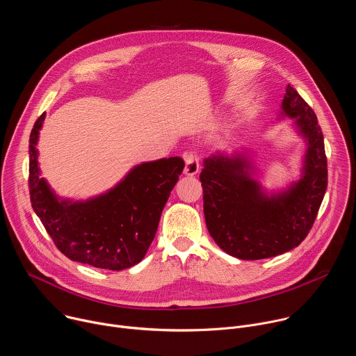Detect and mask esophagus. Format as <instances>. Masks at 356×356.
<instances>
[{
    "label": "esophagus",
    "instance_id": "34e87169",
    "mask_svg": "<svg viewBox=\"0 0 356 356\" xmlns=\"http://www.w3.org/2000/svg\"><path fill=\"white\" fill-rule=\"evenodd\" d=\"M184 161H186V166H184V173L187 176H194L198 173L200 170V162H198V155L195 150H186L184 152Z\"/></svg>",
    "mask_w": 356,
    "mask_h": 356
}]
</instances>
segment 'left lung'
Instances as JSON below:
<instances>
[{
  "mask_svg": "<svg viewBox=\"0 0 356 356\" xmlns=\"http://www.w3.org/2000/svg\"><path fill=\"white\" fill-rule=\"evenodd\" d=\"M282 110L296 120L307 140L297 183L269 197L250 177L248 159L222 154L204 159L200 173L207 229L224 252L238 259L272 258L298 246L309 235L327 190L324 136L314 111L290 84Z\"/></svg>",
  "mask_w": 356,
  "mask_h": 356,
  "instance_id": "8db88e82",
  "label": "left lung"
}]
</instances>
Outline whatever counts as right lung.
Masks as SVG:
<instances>
[{
    "label": "right lung",
    "instance_id": "1",
    "mask_svg": "<svg viewBox=\"0 0 356 356\" xmlns=\"http://www.w3.org/2000/svg\"><path fill=\"white\" fill-rule=\"evenodd\" d=\"M42 114L29 138L32 209L65 257L108 270L139 264L155 238L163 207L184 169L181 158L135 166L108 193L87 201L59 200L39 177L38 136Z\"/></svg>",
    "mask_w": 356,
    "mask_h": 356
}]
</instances>
